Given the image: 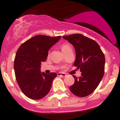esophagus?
Wrapping results in <instances>:
<instances>
[{
  "label": "esophagus",
  "instance_id": "34e87169",
  "mask_svg": "<svg viewBox=\"0 0 120 120\" xmlns=\"http://www.w3.org/2000/svg\"><path fill=\"white\" fill-rule=\"evenodd\" d=\"M57 76L61 77H65L66 76V74L64 73H57Z\"/></svg>",
  "mask_w": 120,
  "mask_h": 120
}]
</instances>
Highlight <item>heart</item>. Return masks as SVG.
<instances>
[{
	"instance_id": "b5f03b06",
	"label": "heart",
	"mask_w": 120,
	"mask_h": 120,
	"mask_svg": "<svg viewBox=\"0 0 120 120\" xmlns=\"http://www.w3.org/2000/svg\"><path fill=\"white\" fill-rule=\"evenodd\" d=\"M61 49L62 51L63 52V53H65V52H67L68 51L70 50V49H71V45L68 43H65L63 44L61 46Z\"/></svg>"
}]
</instances>
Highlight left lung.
I'll list each match as a JSON object with an SVG mask.
<instances>
[{
    "label": "left lung",
    "instance_id": "obj_1",
    "mask_svg": "<svg viewBox=\"0 0 120 120\" xmlns=\"http://www.w3.org/2000/svg\"><path fill=\"white\" fill-rule=\"evenodd\" d=\"M63 38L73 46L76 53L74 65L82 73L78 78L73 75L75 81L70 90L79 97L89 95L98 86L104 75V53L95 41L82 34H71Z\"/></svg>",
    "mask_w": 120,
    "mask_h": 120
}]
</instances>
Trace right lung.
<instances>
[{
	"mask_svg": "<svg viewBox=\"0 0 120 120\" xmlns=\"http://www.w3.org/2000/svg\"><path fill=\"white\" fill-rule=\"evenodd\" d=\"M61 37L38 35L27 40L18 49L14 61L15 75L22 92L29 98L41 99L50 91L57 74L41 72V63L46 61L49 49Z\"/></svg>",
	"mask_w": 120,
	"mask_h": 120,
	"instance_id": "right-lung-1",
	"label": "right lung"
}]
</instances>
